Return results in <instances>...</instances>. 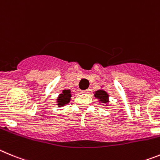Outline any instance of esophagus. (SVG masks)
Instances as JSON below:
<instances>
[{
  "label": "esophagus",
  "instance_id": "1",
  "mask_svg": "<svg viewBox=\"0 0 160 160\" xmlns=\"http://www.w3.org/2000/svg\"><path fill=\"white\" fill-rule=\"evenodd\" d=\"M89 92V89H86V90L81 91V93H88Z\"/></svg>",
  "mask_w": 160,
  "mask_h": 160
}]
</instances>
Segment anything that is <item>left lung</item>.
Returning a JSON list of instances; mask_svg holds the SVG:
<instances>
[{"instance_id":"8db88e82","label":"left lung","mask_w":160,"mask_h":160,"mask_svg":"<svg viewBox=\"0 0 160 160\" xmlns=\"http://www.w3.org/2000/svg\"><path fill=\"white\" fill-rule=\"evenodd\" d=\"M94 96L96 99H98L100 103H102L108 106L109 103V95L108 94L107 92H105L103 89H100V90L95 92Z\"/></svg>"}]
</instances>
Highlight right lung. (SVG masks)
<instances>
[{
    "label": "right lung",
    "mask_w": 160,
    "mask_h": 160,
    "mask_svg": "<svg viewBox=\"0 0 160 160\" xmlns=\"http://www.w3.org/2000/svg\"><path fill=\"white\" fill-rule=\"evenodd\" d=\"M71 97V91L69 89H64L62 91V93H60L58 96V97H57V104L58 108L63 107L64 105L69 103Z\"/></svg>",
    "instance_id": "right-lung-1"
}]
</instances>
